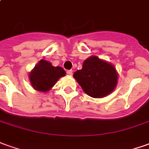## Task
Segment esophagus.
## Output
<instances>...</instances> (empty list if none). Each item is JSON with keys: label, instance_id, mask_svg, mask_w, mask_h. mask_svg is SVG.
Returning <instances> with one entry per match:
<instances>
[{"label": "esophagus", "instance_id": "34e87169", "mask_svg": "<svg viewBox=\"0 0 149 149\" xmlns=\"http://www.w3.org/2000/svg\"><path fill=\"white\" fill-rule=\"evenodd\" d=\"M66 73H67V74H69V75H72L73 70H67V71H66Z\"/></svg>", "mask_w": 149, "mask_h": 149}]
</instances>
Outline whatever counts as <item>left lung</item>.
<instances>
[{
  "label": "left lung",
  "mask_w": 149,
  "mask_h": 149,
  "mask_svg": "<svg viewBox=\"0 0 149 149\" xmlns=\"http://www.w3.org/2000/svg\"><path fill=\"white\" fill-rule=\"evenodd\" d=\"M74 78L93 98L104 97L111 93L118 80L115 68L96 56L85 60L83 68L74 73Z\"/></svg>",
  "instance_id": "8db88e82"
}]
</instances>
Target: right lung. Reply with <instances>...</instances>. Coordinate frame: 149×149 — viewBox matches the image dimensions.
Masks as SVG:
<instances>
[{"label":"right lung","mask_w":149,"mask_h":149,"mask_svg":"<svg viewBox=\"0 0 149 149\" xmlns=\"http://www.w3.org/2000/svg\"><path fill=\"white\" fill-rule=\"evenodd\" d=\"M65 75L63 69L59 66L54 67L49 61L41 60L30 73L31 84L36 90L47 92L52 88L59 78Z\"/></svg>","instance_id":"right-lung-1"}]
</instances>
